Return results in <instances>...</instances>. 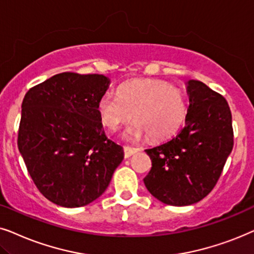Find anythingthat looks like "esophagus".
Wrapping results in <instances>:
<instances>
[{
	"instance_id": "obj_1",
	"label": "esophagus",
	"mask_w": 254,
	"mask_h": 254,
	"mask_svg": "<svg viewBox=\"0 0 254 254\" xmlns=\"http://www.w3.org/2000/svg\"><path fill=\"white\" fill-rule=\"evenodd\" d=\"M140 148L139 147H129V146H124V158L127 159L130 158L131 155H133L137 152H139Z\"/></svg>"
}]
</instances>
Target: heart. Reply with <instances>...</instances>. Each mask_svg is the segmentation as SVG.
<instances>
[{"label": "heart", "instance_id": "obj_1", "mask_svg": "<svg viewBox=\"0 0 254 254\" xmlns=\"http://www.w3.org/2000/svg\"><path fill=\"white\" fill-rule=\"evenodd\" d=\"M102 123L111 131L133 117L136 122L123 132L127 140L148 134L152 140L172 136L181 127L187 102L179 88L161 81H133L122 86L118 95L106 93L97 103Z\"/></svg>", "mask_w": 254, "mask_h": 254}]
</instances>
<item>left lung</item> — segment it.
I'll use <instances>...</instances> for the list:
<instances>
[{
  "label": "left lung",
  "mask_w": 254,
  "mask_h": 254,
  "mask_svg": "<svg viewBox=\"0 0 254 254\" xmlns=\"http://www.w3.org/2000/svg\"><path fill=\"white\" fill-rule=\"evenodd\" d=\"M186 89L185 127L172 139L145 150L152 160L145 187L175 207L197 203L212 190L233 147L232 116L224 97L197 80H188Z\"/></svg>",
  "instance_id": "1"
}]
</instances>
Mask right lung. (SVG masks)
Here are the masks:
<instances>
[{"instance_id":"add662e5","label":"right lung","mask_w":254,"mask_h":254,"mask_svg":"<svg viewBox=\"0 0 254 254\" xmlns=\"http://www.w3.org/2000/svg\"><path fill=\"white\" fill-rule=\"evenodd\" d=\"M109 84L101 74L65 72L25 94L18 150L37 188L53 203H92L123 160V147L106 137L97 110Z\"/></svg>"}]
</instances>
